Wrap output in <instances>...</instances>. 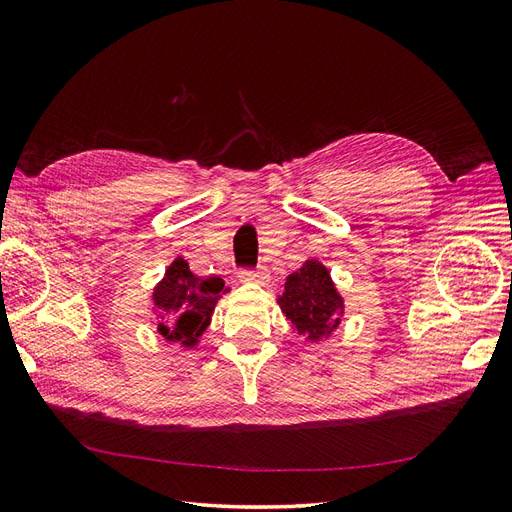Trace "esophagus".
<instances>
[{"instance_id": "34e87169", "label": "esophagus", "mask_w": 512, "mask_h": 512, "mask_svg": "<svg viewBox=\"0 0 512 512\" xmlns=\"http://www.w3.org/2000/svg\"><path fill=\"white\" fill-rule=\"evenodd\" d=\"M239 280L241 282H252V284H269V280H271V275H269V269H265V267H260V269H256V271H241L239 273Z\"/></svg>"}]
</instances>
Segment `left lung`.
<instances>
[{
  "instance_id": "obj_1",
  "label": "left lung",
  "mask_w": 512,
  "mask_h": 512,
  "mask_svg": "<svg viewBox=\"0 0 512 512\" xmlns=\"http://www.w3.org/2000/svg\"><path fill=\"white\" fill-rule=\"evenodd\" d=\"M290 329L309 344L329 339L344 320L346 303L331 271L318 258H307L299 271L286 277V290L277 297Z\"/></svg>"
}]
</instances>
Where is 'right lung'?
Wrapping results in <instances>:
<instances>
[{
    "instance_id": "right-lung-1",
    "label": "right lung",
    "mask_w": 512,
    "mask_h": 512,
    "mask_svg": "<svg viewBox=\"0 0 512 512\" xmlns=\"http://www.w3.org/2000/svg\"><path fill=\"white\" fill-rule=\"evenodd\" d=\"M226 292L228 288L218 275L203 280L190 271L188 260L177 256L151 292V312L156 314L164 342L196 348L211 324L215 305Z\"/></svg>"
}]
</instances>
